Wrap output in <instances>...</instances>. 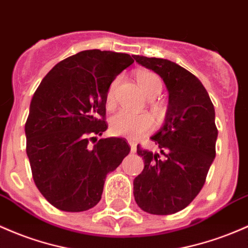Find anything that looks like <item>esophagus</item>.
<instances>
[{"instance_id": "esophagus-1", "label": "esophagus", "mask_w": 248, "mask_h": 248, "mask_svg": "<svg viewBox=\"0 0 248 248\" xmlns=\"http://www.w3.org/2000/svg\"><path fill=\"white\" fill-rule=\"evenodd\" d=\"M128 143L130 146V152H132V153H135V152H137V143L133 140H128Z\"/></svg>"}]
</instances>
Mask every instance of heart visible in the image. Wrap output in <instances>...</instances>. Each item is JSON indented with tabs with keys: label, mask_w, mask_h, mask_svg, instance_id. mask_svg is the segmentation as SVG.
I'll list each match as a JSON object with an SVG mask.
<instances>
[{
	"label": "heart",
	"mask_w": 248,
	"mask_h": 248,
	"mask_svg": "<svg viewBox=\"0 0 248 248\" xmlns=\"http://www.w3.org/2000/svg\"><path fill=\"white\" fill-rule=\"evenodd\" d=\"M140 88L149 99H154L162 91V81L160 76L152 72H140L137 76ZM119 78L114 80L108 87L106 94V107L113 109L115 106V92ZM153 128V119L148 114H133L127 111H119L110 119V130L113 134L126 137L129 139H138L146 134Z\"/></svg>",
	"instance_id": "b5f03b06"
}]
</instances>
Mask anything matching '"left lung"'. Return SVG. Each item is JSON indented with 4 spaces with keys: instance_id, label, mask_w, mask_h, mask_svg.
Instances as JSON below:
<instances>
[{
    "instance_id": "left-lung-1",
    "label": "left lung",
    "mask_w": 248,
    "mask_h": 248,
    "mask_svg": "<svg viewBox=\"0 0 248 248\" xmlns=\"http://www.w3.org/2000/svg\"><path fill=\"white\" fill-rule=\"evenodd\" d=\"M141 66L161 76L170 93L167 115L151 139L160 153L141 148L145 167L134 179V198L141 209L168 216L189 205L203 187L216 157V113L199 78L170 60L133 55Z\"/></svg>"
}]
</instances>
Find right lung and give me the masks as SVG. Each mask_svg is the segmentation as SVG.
Returning <instances> with one entry per match:
<instances>
[{
	"label": "right lung",
	"instance_id": "1",
	"mask_svg": "<svg viewBox=\"0 0 248 248\" xmlns=\"http://www.w3.org/2000/svg\"><path fill=\"white\" fill-rule=\"evenodd\" d=\"M133 62L128 54L80 51L59 62L32 95L24 126L27 155L35 185L54 207L64 212L94 207L101 200L106 175L128 155L124 139L97 141L96 135L108 127V87Z\"/></svg>",
	"mask_w": 248,
	"mask_h": 248
}]
</instances>
